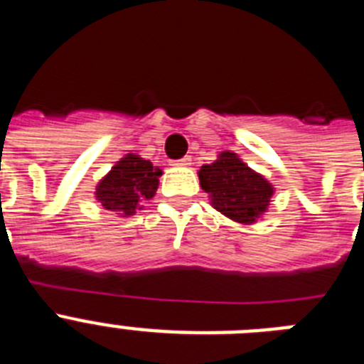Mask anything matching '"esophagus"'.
<instances>
[{
  "mask_svg": "<svg viewBox=\"0 0 364 364\" xmlns=\"http://www.w3.org/2000/svg\"><path fill=\"white\" fill-rule=\"evenodd\" d=\"M175 166H189L191 164V159L189 156H184V159H180V160H175Z\"/></svg>",
  "mask_w": 364,
  "mask_h": 364,
  "instance_id": "esophagus-1",
  "label": "esophagus"
}]
</instances>
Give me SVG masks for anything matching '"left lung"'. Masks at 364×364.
<instances>
[{"mask_svg":"<svg viewBox=\"0 0 364 364\" xmlns=\"http://www.w3.org/2000/svg\"><path fill=\"white\" fill-rule=\"evenodd\" d=\"M200 186L222 215L240 224H253L264 213L273 188L262 175L246 166L235 153L224 151L213 164L198 171Z\"/></svg>","mask_w":364,"mask_h":364,"instance_id":"obj_1","label":"left lung"}]
</instances>
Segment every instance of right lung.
Returning <instances> with one entry per match:
<instances>
[{"instance_id": "add662e5", "label": "right lung", "mask_w": 364, "mask_h": 364, "mask_svg": "<svg viewBox=\"0 0 364 364\" xmlns=\"http://www.w3.org/2000/svg\"><path fill=\"white\" fill-rule=\"evenodd\" d=\"M160 175L162 171L153 167L149 160L129 153L96 186V198L105 210L127 217L154 197Z\"/></svg>"}]
</instances>
